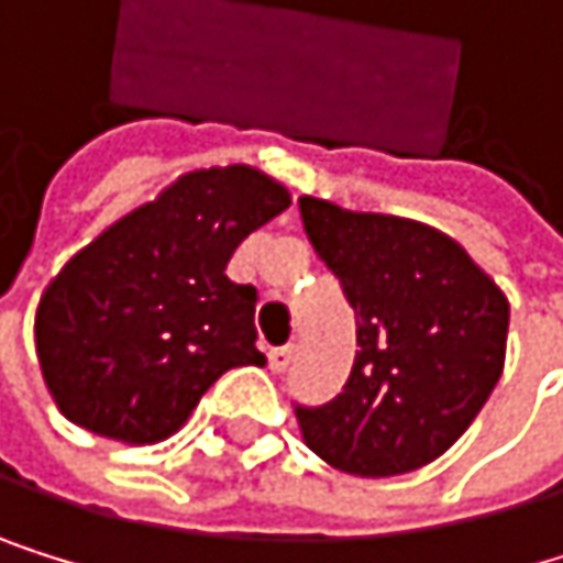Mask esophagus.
<instances>
[{
  "mask_svg": "<svg viewBox=\"0 0 563 563\" xmlns=\"http://www.w3.org/2000/svg\"><path fill=\"white\" fill-rule=\"evenodd\" d=\"M269 372H276V375H284L287 367L294 364V347H273L269 354Z\"/></svg>",
  "mask_w": 563,
  "mask_h": 563,
  "instance_id": "esophagus-1",
  "label": "esophagus"
}]
</instances>
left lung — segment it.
<instances>
[{
  "instance_id": "obj_1",
  "label": "left lung",
  "mask_w": 563,
  "mask_h": 563,
  "mask_svg": "<svg viewBox=\"0 0 563 563\" xmlns=\"http://www.w3.org/2000/svg\"><path fill=\"white\" fill-rule=\"evenodd\" d=\"M307 240L357 317L344 391L297 405L317 456L351 476H401L439 460L504 375L510 303L435 225L300 199Z\"/></svg>"
}]
</instances>
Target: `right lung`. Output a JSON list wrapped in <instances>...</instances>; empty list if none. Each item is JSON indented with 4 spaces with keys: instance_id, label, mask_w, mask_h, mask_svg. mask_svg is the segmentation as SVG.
Masks as SVG:
<instances>
[{
    "instance_id": "right-lung-1",
    "label": "right lung",
    "mask_w": 563,
    "mask_h": 563,
    "mask_svg": "<svg viewBox=\"0 0 563 563\" xmlns=\"http://www.w3.org/2000/svg\"><path fill=\"white\" fill-rule=\"evenodd\" d=\"M287 206V185L253 165L196 168L74 253L33 328L59 412L103 439L151 445L175 435L229 367L266 364L256 290L225 266Z\"/></svg>"
}]
</instances>
